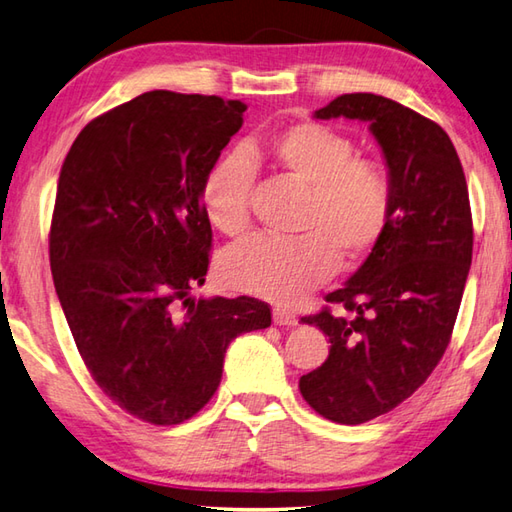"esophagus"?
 I'll use <instances>...</instances> for the list:
<instances>
[{
	"label": "esophagus",
	"instance_id": "obj_1",
	"mask_svg": "<svg viewBox=\"0 0 512 512\" xmlns=\"http://www.w3.org/2000/svg\"><path fill=\"white\" fill-rule=\"evenodd\" d=\"M274 323H276V325H287V327H292V325H296V323H298V318H296V314H294V312L283 310V307H276V310H274Z\"/></svg>",
	"mask_w": 512,
	"mask_h": 512
}]
</instances>
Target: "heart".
I'll use <instances>...</instances> for the list:
<instances>
[{"instance_id": "obj_1", "label": "heart", "mask_w": 512, "mask_h": 512, "mask_svg": "<svg viewBox=\"0 0 512 512\" xmlns=\"http://www.w3.org/2000/svg\"><path fill=\"white\" fill-rule=\"evenodd\" d=\"M352 138L323 122H292L265 142H247L216 160L200 185L202 211L227 236L249 227L256 162L305 187L296 238L252 236L218 263L223 281L278 305L298 303L334 274L339 258L354 265L379 245L390 225L394 187L381 160L354 156Z\"/></svg>"}]
</instances>
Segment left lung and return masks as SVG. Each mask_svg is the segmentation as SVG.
Segmentation results:
<instances>
[{"label": "left lung", "instance_id": "left-lung-1", "mask_svg": "<svg viewBox=\"0 0 512 512\" xmlns=\"http://www.w3.org/2000/svg\"><path fill=\"white\" fill-rule=\"evenodd\" d=\"M316 118L370 124L392 176L394 207L365 263L330 307L301 321L330 339L321 368L298 381L303 399L334 423L359 426L412 397L450 343L472 260L468 185L455 144L437 122L374 93H345Z\"/></svg>", "mask_w": 512, "mask_h": 512}]
</instances>
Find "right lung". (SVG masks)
<instances>
[{
	"mask_svg": "<svg viewBox=\"0 0 512 512\" xmlns=\"http://www.w3.org/2000/svg\"><path fill=\"white\" fill-rule=\"evenodd\" d=\"M247 104L149 91L91 120L66 153L48 256L86 370L115 406L178 426L214 397L227 345L272 325L258 298H194L211 225L200 185Z\"/></svg>",
	"mask_w": 512,
	"mask_h": 512,
	"instance_id": "add662e5",
	"label": "right lung"
}]
</instances>
